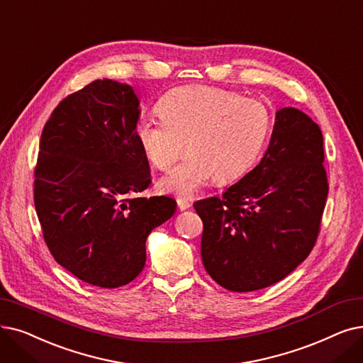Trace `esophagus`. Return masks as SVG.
Listing matches in <instances>:
<instances>
[{
    "label": "esophagus",
    "instance_id": "obj_1",
    "mask_svg": "<svg viewBox=\"0 0 363 363\" xmlns=\"http://www.w3.org/2000/svg\"><path fill=\"white\" fill-rule=\"evenodd\" d=\"M177 203H178V208H179V211H185V209H188V208L191 206L190 201L185 200V199H178V200H177Z\"/></svg>",
    "mask_w": 363,
    "mask_h": 363
}]
</instances>
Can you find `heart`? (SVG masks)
I'll return each instance as SVG.
<instances>
[{"label": "heart", "instance_id": "1", "mask_svg": "<svg viewBox=\"0 0 363 363\" xmlns=\"http://www.w3.org/2000/svg\"><path fill=\"white\" fill-rule=\"evenodd\" d=\"M160 116L144 114L135 124L147 160L167 170L186 148L190 155L164 177V193L191 196L215 177L218 184L240 178L254 164L272 129L267 106L209 86H184L160 99Z\"/></svg>", "mask_w": 363, "mask_h": 363}]
</instances>
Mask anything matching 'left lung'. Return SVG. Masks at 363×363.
<instances>
[{"instance_id": "1", "label": "left lung", "mask_w": 363, "mask_h": 363, "mask_svg": "<svg viewBox=\"0 0 363 363\" xmlns=\"http://www.w3.org/2000/svg\"><path fill=\"white\" fill-rule=\"evenodd\" d=\"M323 160L319 125L296 108H281L259 164L220 197L194 203L203 265L218 285L258 291L308 257L329 190Z\"/></svg>"}]
</instances>
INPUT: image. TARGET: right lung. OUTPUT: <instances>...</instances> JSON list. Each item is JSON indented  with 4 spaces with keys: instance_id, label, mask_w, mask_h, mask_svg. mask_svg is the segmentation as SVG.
I'll return each instance as SVG.
<instances>
[{
    "instance_id": "right-lung-1",
    "label": "right lung",
    "mask_w": 363,
    "mask_h": 363,
    "mask_svg": "<svg viewBox=\"0 0 363 363\" xmlns=\"http://www.w3.org/2000/svg\"><path fill=\"white\" fill-rule=\"evenodd\" d=\"M138 118L133 89L105 78L60 101L41 133L34 204L44 242L93 286L113 289L139 276L148 234L177 211L170 197H138L151 184Z\"/></svg>"
}]
</instances>
